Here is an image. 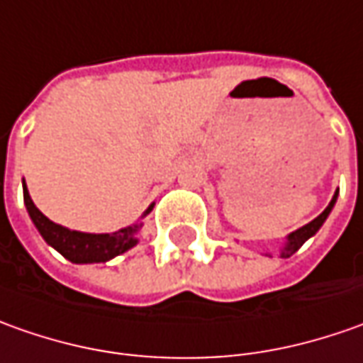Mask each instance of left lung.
Wrapping results in <instances>:
<instances>
[{"mask_svg": "<svg viewBox=\"0 0 363 363\" xmlns=\"http://www.w3.org/2000/svg\"><path fill=\"white\" fill-rule=\"evenodd\" d=\"M335 199H337V191H335V194H333V199H331V203L328 206H325V211L319 215V217H315V219L311 220V223H307L306 227H301V229H297L295 233H291L289 237H287V245L283 247L281 251V257H291L301 247V245L306 243L309 237H313L315 233L319 231V227L323 225V220L328 219V215L331 213V208H333V205H335Z\"/></svg>", "mask_w": 363, "mask_h": 363, "instance_id": "1", "label": "left lung"}]
</instances>
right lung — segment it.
Segmentation results:
<instances>
[{"label":"right lung","instance_id":"1","mask_svg":"<svg viewBox=\"0 0 363 363\" xmlns=\"http://www.w3.org/2000/svg\"><path fill=\"white\" fill-rule=\"evenodd\" d=\"M23 201H26L33 225L38 227V231L42 233L45 243L52 245L57 253H62L72 263H106L112 257L120 255V253L128 251L130 247L136 245L134 233L140 229V225L120 229L112 235L69 231L66 227H60L56 223H52L38 206L33 205L32 196L26 189V182H23ZM150 211H152V206H148V211L144 215H148Z\"/></svg>","mask_w":363,"mask_h":363}]
</instances>
